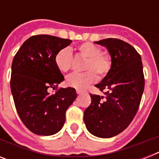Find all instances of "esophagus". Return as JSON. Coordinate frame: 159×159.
<instances>
[{"mask_svg":"<svg viewBox=\"0 0 159 159\" xmlns=\"http://www.w3.org/2000/svg\"><path fill=\"white\" fill-rule=\"evenodd\" d=\"M76 92H77V93L78 95H81V94H82V93H83V92H82V91H81V90H77Z\"/></svg>","mask_w":159,"mask_h":159,"instance_id":"obj_1","label":"esophagus"}]
</instances>
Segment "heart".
<instances>
[{
	"mask_svg": "<svg viewBox=\"0 0 159 159\" xmlns=\"http://www.w3.org/2000/svg\"><path fill=\"white\" fill-rule=\"evenodd\" d=\"M81 56L86 57L83 69L87 70L82 73H72L67 77L66 82L67 86L77 90H83L97 79L106 77L111 67V57L102 53V48L94 43L86 42L77 47ZM72 53L70 48L60 49L54 57L56 67L60 72H67L71 67Z\"/></svg>",
	"mask_w": 159,
	"mask_h": 159,
	"instance_id": "obj_1",
	"label": "heart"
}]
</instances>
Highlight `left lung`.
<instances>
[{"instance_id": "obj_1", "label": "left lung", "mask_w": 159, "mask_h": 159, "mask_svg": "<svg viewBox=\"0 0 159 159\" xmlns=\"http://www.w3.org/2000/svg\"><path fill=\"white\" fill-rule=\"evenodd\" d=\"M95 43L107 48L111 67L96 85L105 97L91 95L84 123L92 134L107 139L125 130L138 111L144 88L143 64L135 48L125 41L106 39Z\"/></svg>"}]
</instances>
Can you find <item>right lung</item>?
<instances>
[{"label":"right lung","instance_id":"right-lung-1","mask_svg":"<svg viewBox=\"0 0 159 159\" xmlns=\"http://www.w3.org/2000/svg\"><path fill=\"white\" fill-rule=\"evenodd\" d=\"M72 40L48 34L29 38L14 57L11 89L20 118L38 135H53L65 123V113L77 98L74 88H60L64 80L54 62L56 53L70 45Z\"/></svg>","mask_w":159,"mask_h":159}]
</instances>
